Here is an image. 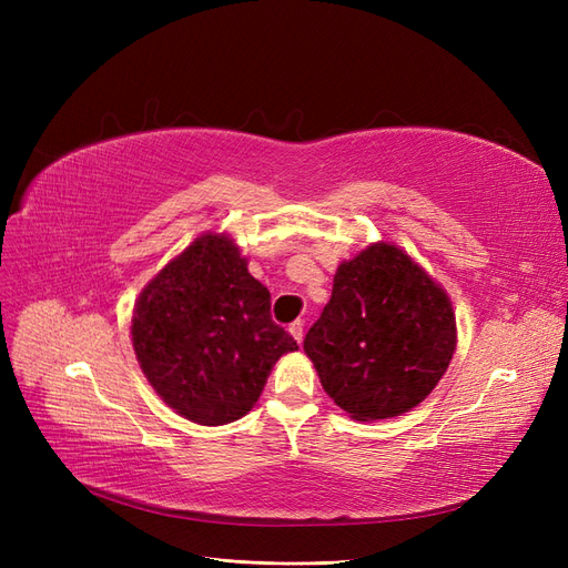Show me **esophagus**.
<instances>
[{
    "label": "esophagus",
    "instance_id": "1",
    "mask_svg": "<svg viewBox=\"0 0 568 568\" xmlns=\"http://www.w3.org/2000/svg\"><path fill=\"white\" fill-rule=\"evenodd\" d=\"M288 334L296 338V343H301V341H303V322L298 320V322H294V324H288Z\"/></svg>",
    "mask_w": 568,
    "mask_h": 568
}]
</instances>
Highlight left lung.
Returning <instances> with one entry per match:
<instances>
[{"label": "left lung", "mask_w": 568, "mask_h": 568, "mask_svg": "<svg viewBox=\"0 0 568 568\" xmlns=\"http://www.w3.org/2000/svg\"><path fill=\"white\" fill-rule=\"evenodd\" d=\"M455 346L448 291L388 242L338 265L332 298L303 341L326 395L357 422L417 407L448 372Z\"/></svg>", "instance_id": "left-lung-1"}]
</instances>
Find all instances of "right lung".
Listing matches in <instances>:
<instances>
[{"instance_id":"1","label":"right lung","mask_w":568,"mask_h":568,"mask_svg":"<svg viewBox=\"0 0 568 568\" xmlns=\"http://www.w3.org/2000/svg\"><path fill=\"white\" fill-rule=\"evenodd\" d=\"M132 348L151 388L201 426L242 419L298 343L270 317V291L225 232L196 236L134 301Z\"/></svg>"}]
</instances>
